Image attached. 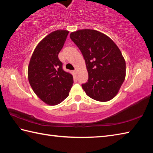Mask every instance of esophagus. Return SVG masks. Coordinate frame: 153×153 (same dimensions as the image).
<instances>
[{
	"label": "esophagus",
	"instance_id": "34e87169",
	"mask_svg": "<svg viewBox=\"0 0 153 153\" xmlns=\"http://www.w3.org/2000/svg\"><path fill=\"white\" fill-rule=\"evenodd\" d=\"M74 73L76 74H77V70L76 69V70H74Z\"/></svg>",
	"mask_w": 153,
	"mask_h": 153
}]
</instances>
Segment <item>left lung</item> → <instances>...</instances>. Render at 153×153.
Returning <instances> with one entry per match:
<instances>
[{
  "instance_id": "8db88e82",
  "label": "left lung",
  "mask_w": 153,
  "mask_h": 153,
  "mask_svg": "<svg viewBox=\"0 0 153 153\" xmlns=\"http://www.w3.org/2000/svg\"><path fill=\"white\" fill-rule=\"evenodd\" d=\"M70 37L85 61L89 78L82 85L83 90L98 101L112 99L126 77V62L121 51L111 39L96 30H78Z\"/></svg>"
}]
</instances>
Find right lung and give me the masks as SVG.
Listing matches in <instances>:
<instances>
[{"instance_id": "obj_1", "label": "right lung", "mask_w": 153, "mask_h": 153, "mask_svg": "<svg viewBox=\"0 0 153 153\" xmlns=\"http://www.w3.org/2000/svg\"><path fill=\"white\" fill-rule=\"evenodd\" d=\"M69 31L57 30L45 37L32 54L28 66V79L37 97L47 105H56L69 95L73 76L65 71L58 54Z\"/></svg>"}]
</instances>
